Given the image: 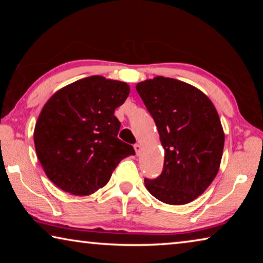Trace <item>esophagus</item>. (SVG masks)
<instances>
[{
	"label": "esophagus",
	"instance_id": "esophagus-1",
	"mask_svg": "<svg viewBox=\"0 0 263 263\" xmlns=\"http://www.w3.org/2000/svg\"><path fill=\"white\" fill-rule=\"evenodd\" d=\"M135 149H136L137 155H140L141 154V151H142V146L140 144H136L135 145Z\"/></svg>",
	"mask_w": 263,
	"mask_h": 263
}]
</instances>
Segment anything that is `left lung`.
I'll list each match as a JSON object with an SVG mask.
<instances>
[{
  "label": "left lung",
  "mask_w": 263,
  "mask_h": 263,
  "mask_svg": "<svg viewBox=\"0 0 263 263\" xmlns=\"http://www.w3.org/2000/svg\"><path fill=\"white\" fill-rule=\"evenodd\" d=\"M157 124L164 149L163 171L145 179L155 198L171 205L193 202L215 180L225 135L211 100L189 83L155 77L136 86Z\"/></svg>",
  "instance_id": "left-lung-1"
}]
</instances>
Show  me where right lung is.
<instances>
[{
	"label": "right lung",
	"instance_id": "obj_1",
	"mask_svg": "<svg viewBox=\"0 0 263 263\" xmlns=\"http://www.w3.org/2000/svg\"><path fill=\"white\" fill-rule=\"evenodd\" d=\"M128 94L127 83L92 75L59 89L43 106L33 132L35 153L58 188L94 194L135 154L117 138L121 123L115 116Z\"/></svg>",
	"mask_w": 263,
	"mask_h": 263
}]
</instances>
